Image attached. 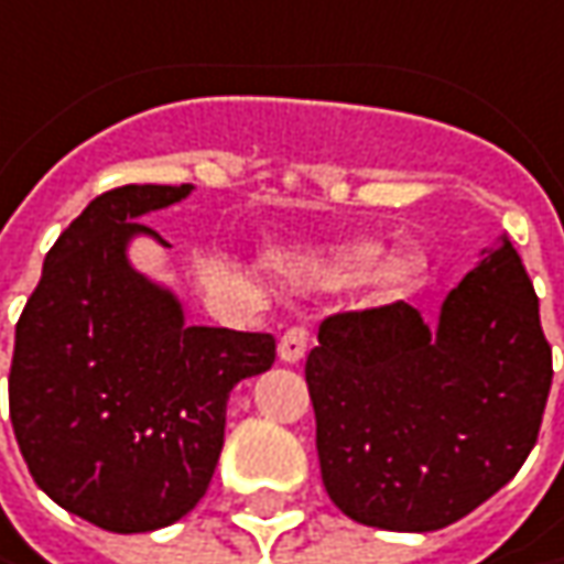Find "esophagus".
I'll return each mask as SVG.
<instances>
[{"mask_svg":"<svg viewBox=\"0 0 564 564\" xmlns=\"http://www.w3.org/2000/svg\"><path fill=\"white\" fill-rule=\"evenodd\" d=\"M308 347V330L306 328H286L281 334V340H278V356H281V362H300L303 356H306Z\"/></svg>","mask_w":564,"mask_h":564,"instance_id":"obj_1","label":"esophagus"}]
</instances>
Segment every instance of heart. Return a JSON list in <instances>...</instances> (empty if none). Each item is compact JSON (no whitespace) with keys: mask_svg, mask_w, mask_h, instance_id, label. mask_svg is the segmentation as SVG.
I'll return each instance as SVG.
<instances>
[{"mask_svg":"<svg viewBox=\"0 0 564 564\" xmlns=\"http://www.w3.org/2000/svg\"><path fill=\"white\" fill-rule=\"evenodd\" d=\"M379 242L359 239V242H344L337 249H328L322 256H306L290 264L293 281L308 283V286H328V283L354 281L359 274L366 275L369 283V296L376 303H391L401 300L406 293H413L423 278H426V252L420 246H401L388 256L379 257Z\"/></svg>","mask_w":564,"mask_h":564,"instance_id":"b5f03b06","label":"heart"}]
</instances>
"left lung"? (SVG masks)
I'll use <instances>...</instances> for the list:
<instances>
[{"mask_svg": "<svg viewBox=\"0 0 564 564\" xmlns=\"http://www.w3.org/2000/svg\"><path fill=\"white\" fill-rule=\"evenodd\" d=\"M330 502L366 527L460 521L521 470L552 384L540 300L511 239L429 328L406 303L337 312L306 359Z\"/></svg>", "mask_w": 564, "mask_h": 564, "instance_id": "8db88e82", "label": "left lung"}]
</instances>
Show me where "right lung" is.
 <instances>
[{
	"mask_svg": "<svg viewBox=\"0 0 564 564\" xmlns=\"http://www.w3.org/2000/svg\"><path fill=\"white\" fill-rule=\"evenodd\" d=\"M192 185L97 195L46 252L14 328L9 410L40 489L112 533L176 524L208 492L236 381L268 372L274 337L185 325L180 300L132 268L144 214Z\"/></svg>",
	"mask_w": 564,
	"mask_h": 564,
	"instance_id": "add662e5",
	"label": "right lung"
}]
</instances>
